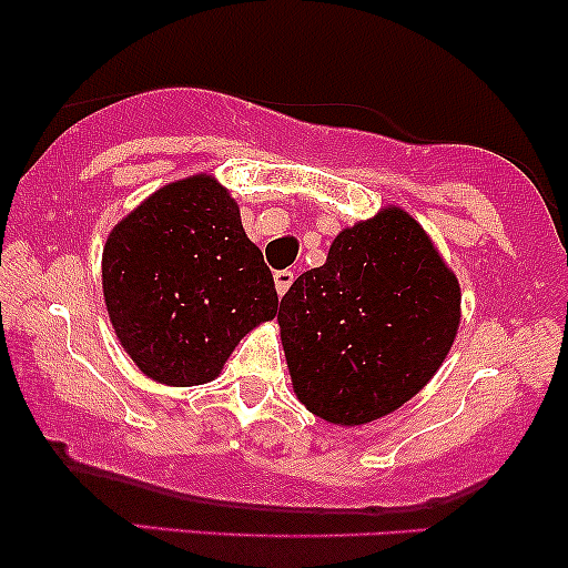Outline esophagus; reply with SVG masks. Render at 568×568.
Segmentation results:
<instances>
[{
  "label": "esophagus",
  "mask_w": 568,
  "mask_h": 568,
  "mask_svg": "<svg viewBox=\"0 0 568 568\" xmlns=\"http://www.w3.org/2000/svg\"><path fill=\"white\" fill-rule=\"evenodd\" d=\"M291 283H293V272H291V270H280V272H275L277 296H285V291L291 288Z\"/></svg>",
  "instance_id": "esophagus-1"
}]
</instances>
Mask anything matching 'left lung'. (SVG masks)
I'll return each mask as SVG.
<instances>
[{"label":"left lung","instance_id":"1","mask_svg":"<svg viewBox=\"0 0 568 568\" xmlns=\"http://www.w3.org/2000/svg\"><path fill=\"white\" fill-rule=\"evenodd\" d=\"M459 302L454 272L406 211L344 230L280 302L296 397L344 427L400 408L452 349Z\"/></svg>","mask_w":568,"mask_h":568}]
</instances>
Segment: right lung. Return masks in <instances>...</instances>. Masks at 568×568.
<instances>
[{
	"instance_id": "1",
	"label": "right lung",
	"mask_w": 568,
	"mask_h": 568,
	"mask_svg": "<svg viewBox=\"0 0 568 568\" xmlns=\"http://www.w3.org/2000/svg\"><path fill=\"white\" fill-rule=\"evenodd\" d=\"M103 296L149 379H216L237 342L277 315V291L240 211L211 175L162 186L109 234Z\"/></svg>"
}]
</instances>
